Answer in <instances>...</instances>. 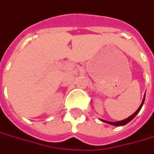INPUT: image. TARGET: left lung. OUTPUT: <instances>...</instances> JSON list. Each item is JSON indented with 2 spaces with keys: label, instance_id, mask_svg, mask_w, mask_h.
<instances>
[{
  "label": "left lung",
  "instance_id": "8db88e82",
  "mask_svg": "<svg viewBox=\"0 0 154 154\" xmlns=\"http://www.w3.org/2000/svg\"><path fill=\"white\" fill-rule=\"evenodd\" d=\"M145 97H146V94L144 95V98H143V100H142V103L140 104V106L139 107V109L135 112L133 113L132 115H131L130 117H128L127 119H124V120H121V121H117V122H110V121H107V120H104V119H100L101 121H103L104 123H107V124H110V125H114V126H121V125H126L127 123H129L131 121V119H133L134 118H135V116L138 114V113L140 112V109L142 108V106H143V104H144V102H145Z\"/></svg>",
  "mask_w": 154,
  "mask_h": 154
}]
</instances>
